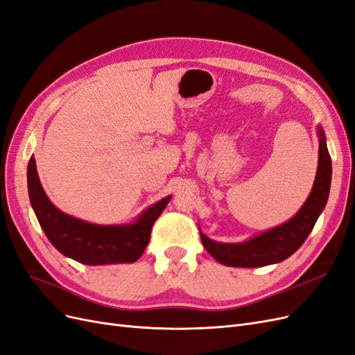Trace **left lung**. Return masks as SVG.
Returning <instances> with one entry per match:
<instances>
[{"label": "left lung", "instance_id": "8db88e82", "mask_svg": "<svg viewBox=\"0 0 355 355\" xmlns=\"http://www.w3.org/2000/svg\"><path fill=\"white\" fill-rule=\"evenodd\" d=\"M317 135L320 141L317 175L304 206L292 219L241 243H219L200 231L204 249L218 262L234 268L266 266L283 262L304 244L326 207L331 184V159L321 125L317 127Z\"/></svg>", "mask_w": 355, "mask_h": 355}]
</instances>
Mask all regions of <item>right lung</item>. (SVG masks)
<instances>
[{"mask_svg":"<svg viewBox=\"0 0 355 355\" xmlns=\"http://www.w3.org/2000/svg\"><path fill=\"white\" fill-rule=\"evenodd\" d=\"M28 194L49 241L63 256L84 265L136 262L146 249L154 222L171 198L167 196L157 201L130 223H90L60 211L50 201L40 182L34 157L28 163Z\"/></svg>","mask_w":355,"mask_h":355,"instance_id":"obj_1","label":"right lung"}]
</instances>
